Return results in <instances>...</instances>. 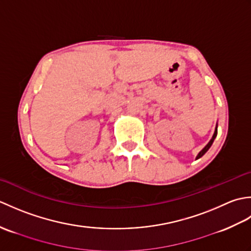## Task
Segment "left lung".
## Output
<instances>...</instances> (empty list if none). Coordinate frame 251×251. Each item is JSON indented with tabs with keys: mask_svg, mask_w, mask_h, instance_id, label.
I'll list each match as a JSON object with an SVG mask.
<instances>
[{
	"mask_svg": "<svg viewBox=\"0 0 251 251\" xmlns=\"http://www.w3.org/2000/svg\"><path fill=\"white\" fill-rule=\"evenodd\" d=\"M217 132H218V124H217V126H216V129H215V132H214V136H212V138H211V139H210V141L209 142H208L207 143V145L205 146V148L204 149H202V150L199 153V154H197V156H196V159H199V158H201L202 155H204V154L208 151V150H209V148L211 147V145H212V142H214V140H215V138L217 137Z\"/></svg>",
	"mask_w": 251,
	"mask_h": 251,
	"instance_id": "left-lung-1",
	"label": "left lung"
}]
</instances>
